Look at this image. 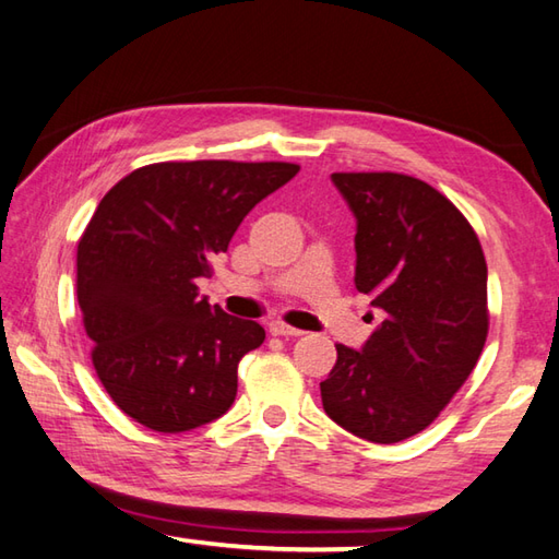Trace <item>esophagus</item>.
I'll return each instance as SVG.
<instances>
[{
	"instance_id": "obj_1",
	"label": "esophagus",
	"mask_w": 559,
	"mask_h": 559,
	"mask_svg": "<svg viewBox=\"0 0 559 559\" xmlns=\"http://www.w3.org/2000/svg\"><path fill=\"white\" fill-rule=\"evenodd\" d=\"M269 330H271V334H276V337H300V334H306L302 330L290 328V324L281 322V320H273V322L269 324Z\"/></svg>"
}]
</instances>
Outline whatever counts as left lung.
I'll use <instances>...</instances> for the list:
<instances>
[{
    "mask_svg": "<svg viewBox=\"0 0 559 559\" xmlns=\"http://www.w3.org/2000/svg\"><path fill=\"white\" fill-rule=\"evenodd\" d=\"M357 217L354 286L383 320L337 344L322 408L361 440L393 444L438 418L479 361L489 310L479 237L452 202L403 174H332Z\"/></svg>",
    "mask_w": 559,
    "mask_h": 559,
    "instance_id": "8db88e82",
    "label": "left lung"
}]
</instances>
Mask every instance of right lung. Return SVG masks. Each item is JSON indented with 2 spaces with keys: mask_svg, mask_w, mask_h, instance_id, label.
Segmentation results:
<instances>
[{
  "mask_svg": "<svg viewBox=\"0 0 559 559\" xmlns=\"http://www.w3.org/2000/svg\"><path fill=\"white\" fill-rule=\"evenodd\" d=\"M298 170L168 160L136 168L99 200L78 245V302L99 381L144 428L195 430L235 403L239 361L266 332L210 306L198 278Z\"/></svg>",
  "mask_w": 559,
  "mask_h": 559,
  "instance_id": "add662e5",
  "label": "right lung"
}]
</instances>
